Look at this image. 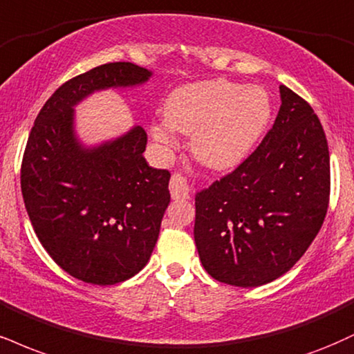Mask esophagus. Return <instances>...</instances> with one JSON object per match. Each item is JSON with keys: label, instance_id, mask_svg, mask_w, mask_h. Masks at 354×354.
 <instances>
[{"label": "esophagus", "instance_id": "1", "mask_svg": "<svg viewBox=\"0 0 354 354\" xmlns=\"http://www.w3.org/2000/svg\"><path fill=\"white\" fill-rule=\"evenodd\" d=\"M169 191H171L173 199H186L188 198V181L181 173H173L169 180Z\"/></svg>", "mask_w": 354, "mask_h": 354}]
</instances>
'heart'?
Here are the masks:
<instances>
[{
    "label": "heart",
    "mask_w": 354,
    "mask_h": 354,
    "mask_svg": "<svg viewBox=\"0 0 354 354\" xmlns=\"http://www.w3.org/2000/svg\"><path fill=\"white\" fill-rule=\"evenodd\" d=\"M272 117L269 93L257 85L212 79L178 88L165 104V120L183 133H194L193 153L216 169L239 165L261 140ZM156 142L173 145L165 125H153Z\"/></svg>",
    "instance_id": "obj_1"
}]
</instances>
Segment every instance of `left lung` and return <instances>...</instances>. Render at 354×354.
<instances>
[{"label": "left lung", "mask_w": 354, "mask_h": 354, "mask_svg": "<svg viewBox=\"0 0 354 354\" xmlns=\"http://www.w3.org/2000/svg\"><path fill=\"white\" fill-rule=\"evenodd\" d=\"M279 113L255 150L196 196L194 241L218 282L259 287L300 261L330 204V151L312 105L280 85Z\"/></svg>", "instance_id": "obj_1"}]
</instances>
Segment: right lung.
Here are the masks:
<instances>
[{"mask_svg": "<svg viewBox=\"0 0 354 354\" xmlns=\"http://www.w3.org/2000/svg\"><path fill=\"white\" fill-rule=\"evenodd\" d=\"M150 71L109 62L75 75L37 113L21 163V191L37 239L67 274L93 285L130 279L150 261L169 204L168 169L148 166L147 133L84 150L72 107L93 91L142 84Z\"/></svg>", "mask_w": 354, "mask_h": 354, "instance_id": "1", "label": "right lung"}]
</instances>
